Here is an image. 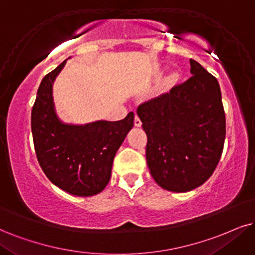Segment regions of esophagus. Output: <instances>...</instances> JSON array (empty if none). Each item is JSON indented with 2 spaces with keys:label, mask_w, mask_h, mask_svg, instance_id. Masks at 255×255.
I'll list each match as a JSON object with an SVG mask.
<instances>
[{
  "label": "esophagus",
  "mask_w": 255,
  "mask_h": 255,
  "mask_svg": "<svg viewBox=\"0 0 255 255\" xmlns=\"http://www.w3.org/2000/svg\"><path fill=\"white\" fill-rule=\"evenodd\" d=\"M134 125H136V127H142V121H140L137 115L134 116Z\"/></svg>",
  "instance_id": "34e87169"
}]
</instances>
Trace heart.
Returning a JSON list of instances; mask_svg holds the SVG:
<instances>
[{
    "instance_id": "1",
    "label": "heart",
    "mask_w": 255,
    "mask_h": 255,
    "mask_svg": "<svg viewBox=\"0 0 255 255\" xmlns=\"http://www.w3.org/2000/svg\"><path fill=\"white\" fill-rule=\"evenodd\" d=\"M177 78H178V74L177 73H174V74H171L170 80L171 81H176V80H177Z\"/></svg>"
}]
</instances>
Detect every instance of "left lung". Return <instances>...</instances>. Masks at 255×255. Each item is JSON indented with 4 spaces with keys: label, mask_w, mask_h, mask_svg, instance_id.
I'll return each instance as SVG.
<instances>
[{
    "label": "left lung",
    "mask_w": 255,
    "mask_h": 255,
    "mask_svg": "<svg viewBox=\"0 0 255 255\" xmlns=\"http://www.w3.org/2000/svg\"><path fill=\"white\" fill-rule=\"evenodd\" d=\"M191 77L138 106L147 136L146 163L163 189L185 193L214 172L226 137L221 91L215 77L190 59Z\"/></svg>",
    "instance_id": "1"
}]
</instances>
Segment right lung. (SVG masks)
Wrapping results in <instances>:
<instances>
[{
	"instance_id": "right-lung-1",
	"label": "right lung",
	"mask_w": 255,
	"mask_h": 255,
	"mask_svg": "<svg viewBox=\"0 0 255 255\" xmlns=\"http://www.w3.org/2000/svg\"><path fill=\"white\" fill-rule=\"evenodd\" d=\"M66 60L41 81L31 110V133L39 164L48 180L75 196H93L111 177L116 152L133 127V112L122 121L84 125L61 122L53 102V84Z\"/></svg>"
}]
</instances>
